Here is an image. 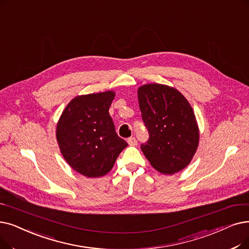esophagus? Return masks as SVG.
I'll return each instance as SVG.
<instances>
[{"mask_svg": "<svg viewBox=\"0 0 249 249\" xmlns=\"http://www.w3.org/2000/svg\"><path fill=\"white\" fill-rule=\"evenodd\" d=\"M127 142L129 145H136L137 144V140L135 137H129L127 139Z\"/></svg>", "mask_w": 249, "mask_h": 249, "instance_id": "1", "label": "esophagus"}]
</instances>
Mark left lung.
I'll return each instance as SVG.
<instances>
[{
	"label": "left lung",
	"instance_id": "obj_1",
	"mask_svg": "<svg viewBox=\"0 0 249 249\" xmlns=\"http://www.w3.org/2000/svg\"><path fill=\"white\" fill-rule=\"evenodd\" d=\"M139 109L148 130L142 150L150 165L172 175L189 165L199 142V130L192 107L171 86L149 83L137 90Z\"/></svg>",
	"mask_w": 249,
	"mask_h": 249
}]
</instances>
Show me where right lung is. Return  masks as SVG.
Returning a JSON list of instances; mask_svg holds the SVG:
<instances>
[{
	"label": "right lung",
	"instance_id": "right-lung-1",
	"mask_svg": "<svg viewBox=\"0 0 249 249\" xmlns=\"http://www.w3.org/2000/svg\"><path fill=\"white\" fill-rule=\"evenodd\" d=\"M114 98L112 90L77 95L58 121L56 136L61 154L73 170L85 177L109 173L128 145L116 133L109 114Z\"/></svg>",
	"mask_w": 249,
	"mask_h": 249
}]
</instances>
